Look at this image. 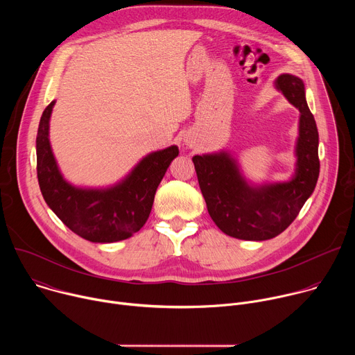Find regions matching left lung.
I'll use <instances>...</instances> for the list:
<instances>
[{
	"instance_id": "8db88e82",
	"label": "left lung",
	"mask_w": 355,
	"mask_h": 355,
	"mask_svg": "<svg viewBox=\"0 0 355 355\" xmlns=\"http://www.w3.org/2000/svg\"><path fill=\"white\" fill-rule=\"evenodd\" d=\"M275 87L300 112L296 168L289 181L251 185L227 151L192 157L212 220L234 239L261 241L282 233L305 205L319 178V133L306 103L305 84L296 76L281 74Z\"/></svg>"
}]
</instances>
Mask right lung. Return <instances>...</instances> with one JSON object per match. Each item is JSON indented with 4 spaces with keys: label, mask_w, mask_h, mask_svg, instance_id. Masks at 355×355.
Here are the masks:
<instances>
[{
    "label": "right lung",
    "mask_w": 355,
    "mask_h": 355,
    "mask_svg": "<svg viewBox=\"0 0 355 355\" xmlns=\"http://www.w3.org/2000/svg\"><path fill=\"white\" fill-rule=\"evenodd\" d=\"M56 101L42 114L36 137L37 181L49 208L76 234L92 243L129 239L146 223L159 184L178 156L170 146L143 157L118 184L108 188H80L67 182L49 140V121Z\"/></svg>",
    "instance_id": "obj_1"
}]
</instances>
